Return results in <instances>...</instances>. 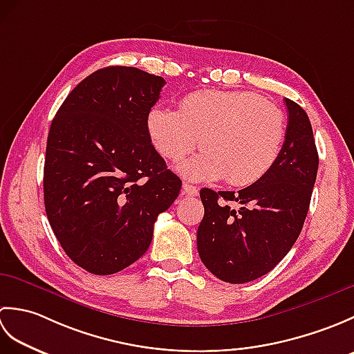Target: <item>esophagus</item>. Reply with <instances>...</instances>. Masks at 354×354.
Here are the masks:
<instances>
[{"mask_svg": "<svg viewBox=\"0 0 354 354\" xmlns=\"http://www.w3.org/2000/svg\"><path fill=\"white\" fill-rule=\"evenodd\" d=\"M183 193L187 194V196H198L199 190H198V187H194V185H192V184L184 183V185H183Z\"/></svg>", "mask_w": 354, "mask_h": 354, "instance_id": "obj_1", "label": "esophagus"}]
</instances>
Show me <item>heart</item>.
<instances>
[{
	"label": "heart",
	"instance_id": "1",
	"mask_svg": "<svg viewBox=\"0 0 354 354\" xmlns=\"http://www.w3.org/2000/svg\"><path fill=\"white\" fill-rule=\"evenodd\" d=\"M147 132L165 160L181 161L194 147L204 150L179 171L192 181L225 176L232 187L252 185L272 170L286 140V118L277 104L250 91H196L179 111L155 106Z\"/></svg>",
	"mask_w": 354,
	"mask_h": 354
}]
</instances>
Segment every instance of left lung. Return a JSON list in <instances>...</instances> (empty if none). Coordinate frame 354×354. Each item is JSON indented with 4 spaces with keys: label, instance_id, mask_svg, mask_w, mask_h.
I'll return each mask as SVG.
<instances>
[{
    "label": "left lung",
    "instance_id": "left-lung-1",
    "mask_svg": "<svg viewBox=\"0 0 354 354\" xmlns=\"http://www.w3.org/2000/svg\"><path fill=\"white\" fill-rule=\"evenodd\" d=\"M281 155L265 178L236 192L201 190L202 263L219 280L240 284L272 270L303 230L318 173V150L306 111L289 99ZM227 201H236L237 210Z\"/></svg>",
    "mask_w": 354,
    "mask_h": 354
}]
</instances>
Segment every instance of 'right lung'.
Segmentation results:
<instances>
[{"label": "right lung", "mask_w": 354, "mask_h": 354, "mask_svg": "<svg viewBox=\"0 0 354 354\" xmlns=\"http://www.w3.org/2000/svg\"><path fill=\"white\" fill-rule=\"evenodd\" d=\"M165 80L133 66L84 79L53 118L44 164V202L65 254L95 275L137 261L158 214L181 190L147 132Z\"/></svg>", "instance_id": "1"}]
</instances>
